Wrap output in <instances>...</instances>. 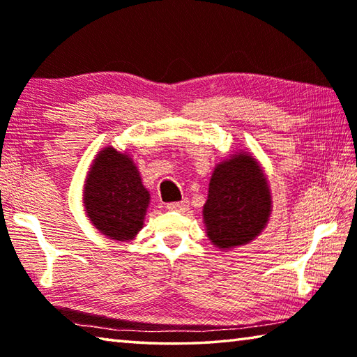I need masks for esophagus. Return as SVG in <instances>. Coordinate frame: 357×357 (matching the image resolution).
<instances>
[{
  "label": "esophagus",
  "mask_w": 357,
  "mask_h": 357,
  "mask_svg": "<svg viewBox=\"0 0 357 357\" xmlns=\"http://www.w3.org/2000/svg\"><path fill=\"white\" fill-rule=\"evenodd\" d=\"M167 209L170 211H176V213H184V211L189 209V202L183 200V202H174V203H168Z\"/></svg>",
  "instance_id": "34e87169"
}]
</instances>
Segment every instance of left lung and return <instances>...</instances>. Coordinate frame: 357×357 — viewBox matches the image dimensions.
I'll return each instance as SVG.
<instances>
[{
    "instance_id": "obj_1",
    "label": "left lung",
    "mask_w": 357,
    "mask_h": 357,
    "mask_svg": "<svg viewBox=\"0 0 357 357\" xmlns=\"http://www.w3.org/2000/svg\"><path fill=\"white\" fill-rule=\"evenodd\" d=\"M271 190L261 167L247 153L215 165L209 181L203 220L211 243L219 249L249 244L271 215Z\"/></svg>"
}]
</instances>
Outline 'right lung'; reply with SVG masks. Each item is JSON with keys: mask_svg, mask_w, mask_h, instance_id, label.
Returning a JSON list of instances; mask_svg holds the SVG:
<instances>
[{"mask_svg": "<svg viewBox=\"0 0 357 357\" xmlns=\"http://www.w3.org/2000/svg\"><path fill=\"white\" fill-rule=\"evenodd\" d=\"M149 192L129 154L107 146L96 155L83 187L88 219L107 238L130 241L143 228Z\"/></svg>", "mask_w": 357, "mask_h": 357, "instance_id": "1", "label": "right lung"}]
</instances>
